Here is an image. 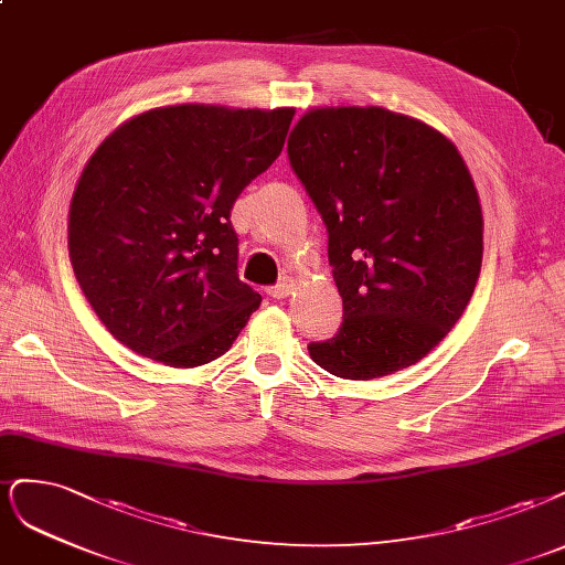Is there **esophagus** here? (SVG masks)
I'll use <instances>...</instances> for the list:
<instances>
[{"mask_svg":"<svg viewBox=\"0 0 565 565\" xmlns=\"http://www.w3.org/2000/svg\"><path fill=\"white\" fill-rule=\"evenodd\" d=\"M291 289H295V280H291V278H282V280L276 282L274 287H268L266 295H268L270 299H285V297L291 295Z\"/></svg>","mask_w":565,"mask_h":565,"instance_id":"esophagus-1","label":"esophagus"}]
</instances>
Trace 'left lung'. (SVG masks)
<instances>
[{
	"label": "left lung",
	"mask_w": 565,
	"mask_h": 565,
	"mask_svg": "<svg viewBox=\"0 0 565 565\" xmlns=\"http://www.w3.org/2000/svg\"><path fill=\"white\" fill-rule=\"evenodd\" d=\"M289 166L327 226L343 322L308 343L324 372L369 381L423 360L475 291L483 220L470 170L435 128L383 107L301 116Z\"/></svg>",
	"instance_id": "8db88e82"
}]
</instances>
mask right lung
Segmentation results:
<instances>
[{
  "label": "right lung",
  "mask_w": 565,
  "mask_h": 565,
  "mask_svg": "<svg viewBox=\"0 0 565 565\" xmlns=\"http://www.w3.org/2000/svg\"><path fill=\"white\" fill-rule=\"evenodd\" d=\"M291 116L174 105L97 147L70 205V262L116 341L170 366L236 341L262 295L238 278L231 210L280 157Z\"/></svg>",
  "instance_id": "obj_1"
}]
</instances>
